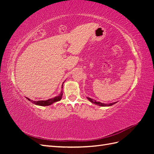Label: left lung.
Returning a JSON list of instances; mask_svg holds the SVG:
<instances>
[{"instance_id":"8db88e82","label":"left lung","mask_w":154,"mask_h":154,"mask_svg":"<svg viewBox=\"0 0 154 154\" xmlns=\"http://www.w3.org/2000/svg\"><path fill=\"white\" fill-rule=\"evenodd\" d=\"M87 99L89 100L90 101H91L92 103H94V104H96V105H99V106H111V105H114V104H115L116 102H114V103H110V104H105V103H101V102H99V101H96V100H92V99H91V98H90V97H87Z\"/></svg>"}]
</instances>
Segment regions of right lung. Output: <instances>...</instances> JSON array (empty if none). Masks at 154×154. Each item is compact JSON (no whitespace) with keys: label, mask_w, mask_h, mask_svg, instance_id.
Wrapping results in <instances>:
<instances>
[{"label":"right lung","mask_w":154,"mask_h":154,"mask_svg":"<svg viewBox=\"0 0 154 154\" xmlns=\"http://www.w3.org/2000/svg\"><path fill=\"white\" fill-rule=\"evenodd\" d=\"M63 86V85H62ZM62 88H63V87H62ZM62 95H63V93L62 92H61V94H60L59 96H56L54 97H53V98L51 99H49L48 100H45V101H32V100H31L29 98H28V97H26V98L29 101H30L31 102H32V103H34L36 105H40V106H48V105H50L51 104H53V103H55V102L57 101H60V100L62 99Z\"/></svg>","instance_id":"add662e5"}]
</instances>
